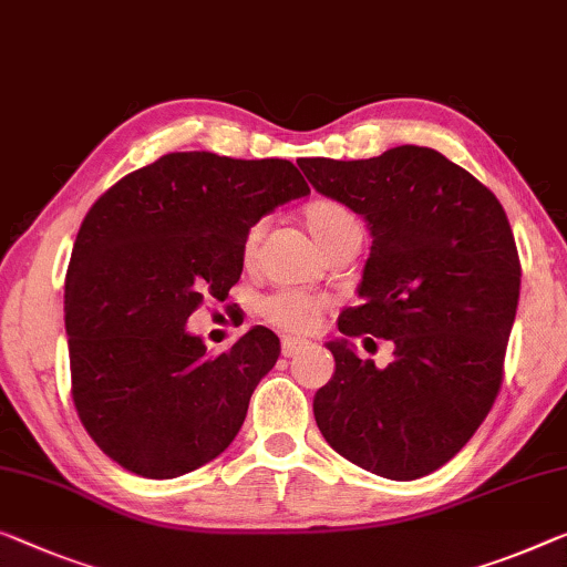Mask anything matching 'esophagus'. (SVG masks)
Returning a JSON list of instances; mask_svg holds the SVG:
<instances>
[{
    "label": "esophagus",
    "mask_w": 567,
    "mask_h": 567,
    "mask_svg": "<svg viewBox=\"0 0 567 567\" xmlns=\"http://www.w3.org/2000/svg\"><path fill=\"white\" fill-rule=\"evenodd\" d=\"M302 349H308V341H300V338H292V336H285L282 338V357H295V353H300Z\"/></svg>",
    "instance_id": "1"
}]
</instances>
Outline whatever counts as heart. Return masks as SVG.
I'll return each mask as SVG.
<instances>
[{
  "label": "heart",
  "mask_w": 567,
  "mask_h": 567,
  "mask_svg": "<svg viewBox=\"0 0 567 567\" xmlns=\"http://www.w3.org/2000/svg\"><path fill=\"white\" fill-rule=\"evenodd\" d=\"M302 221H306L312 239L323 247V251H328L333 244L346 239L349 234L361 231L359 218L353 216L343 203L331 200V198L308 203L306 210H302ZM259 234H261V226H251L247 239H244V257L247 259L255 255ZM323 308H326V300L316 298V295L285 290L261 302V316H265L272 326L285 328V331L308 333L318 326L320 316H323Z\"/></svg>",
  "instance_id": "1"
}]
</instances>
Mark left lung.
<instances>
[{
	"label": "left lung",
	"mask_w": 567,
	"mask_h": 567,
	"mask_svg": "<svg viewBox=\"0 0 567 567\" xmlns=\"http://www.w3.org/2000/svg\"><path fill=\"white\" fill-rule=\"evenodd\" d=\"M320 196L367 221L361 306L328 341L336 371L312 400L326 443L392 481L437 471L466 445L502 386L519 300V257L502 203L437 150L369 159L302 157ZM395 343L392 365L359 360L353 334Z\"/></svg>",
	"instance_id": "8db88e82"
}]
</instances>
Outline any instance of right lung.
<instances>
[{"mask_svg": "<svg viewBox=\"0 0 567 567\" xmlns=\"http://www.w3.org/2000/svg\"><path fill=\"white\" fill-rule=\"evenodd\" d=\"M308 193L290 159L171 152L91 206L65 275L73 404L122 468L175 478L231 445L280 338L255 326L210 357L185 323L229 298L251 226Z\"/></svg>", "mask_w": 567, "mask_h": 567, "instance_id": "1", "label": "right lung"}]
</instances>
